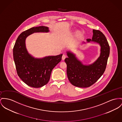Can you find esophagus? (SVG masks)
<instances>
[{
  "mask_svg": "<svg viewBox=\"0 0 122 122\" xmlns=\"http://www.w3.org/2000/svg\"><path fill=\"white\" fill-rule=\"evenodd\" d=\"M66 56L65 55H64V54H63V55H62V59L63 60H64L65 58H66Z\"/></svg>",
  "mask_w": 122,
  "mask_h": 122,
  "instance_id": "obj_1",
  "label": "esophagus"
}]
</instances>
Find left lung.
Returning a JSON list of instances; mask_svg holds the SVG:
<instances>
[{"label": "left lung", "mask_w": 122, "mask_h": 122, "mask_svg": "<svg viewBox=\"0 0 122 122\" xmlns=\"http://www.w3.org/2000/svg\"><path fill=\"white\" fill-rule=\"evenodd\" d=\"M86 41L87 42H96L101 47L100 56L93 63L88 65L83 64L71 51L66 52L68 57L65 59L69 81L73 86L82 88L91 86L103 74L110 54L108 42L105 35L100 31L93 30L92 39H87ZM83 43H85V42Z\"/></svg>", "instance_id": "8db88e82"}]
</instances>
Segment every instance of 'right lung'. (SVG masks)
<instances>
[{
    "mask_svg": "<svg viewBox=\"0 0 122 122\" xmlns=\"http://www.w3.org/2000/svg\"><path fill=\"white\" fill-rule=\"evenodd\" d=\"M49 28L41 26L33 27L20 34L13 48V58L16 72L20 78L28 86L39 88L46 85L53 69L61 60L62 54L36 58L26 48L25 40L34 33L49 32Z\"/></svg>",
    "mask_w": 122,
    "mask_h": 122,
    "instance_id": "1",
    "label": "right lung"
}]
</instances>
